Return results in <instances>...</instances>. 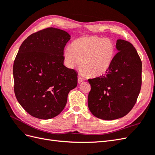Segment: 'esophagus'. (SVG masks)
Segmentation results:
<instances>
[{
    "instance_id": "esophagus-1",
    "label": "esophagus",
    "mask_w": 155,
    "mask_h": 155,
    "mask_svg": "<svg viewBox=\"0 0 155 155\" xmlns=\"http://www.w3.org/2000/svg\"><path fill=\"white\" fill-rule=\"evenodd\" d=\"M85 81V79H84L83 78H82L81 77H78V83H82L83 81Z\"/></svg>"
}]
</instances>
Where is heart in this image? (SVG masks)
Instances as JSON below:
<instances>
[{
    "instance_id": "heart-1",
    "label": "heart",
    "mask_w": 155,
    "mask_h": 155,
    "mask_svg": "<svg viewBox=\"0 0 155 155\" xmlns=\"http://www.w3.org/2000/svg\"><path fill=\"white\" fill-rule=\"evenodd\" d=\"M115 54L116 46L113 41L88 36L75 40L71 47L68 46L64 49L63 58L68 68H78L81 61L82 74L97 77L108 71Z\"/></svg>"
}]
</instances>
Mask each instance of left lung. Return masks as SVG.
<instances>
[{"label": "left lung", "instance_id": "obj_1", "mask_svg": "<svg viewBox=\"0 0 155 155\" xmlns=\"http://www.w3.org/2000/svg\"><path fill=\"white\" fill-rule=\"evenodd\" d=\"M117 53L105 75L88 79V106L96 118L113 120L127 114L137 102L142 86V61L129 42L118 39Z\"/></svg>", "mask_w": 155, "mask_h": 155}]
</instances>
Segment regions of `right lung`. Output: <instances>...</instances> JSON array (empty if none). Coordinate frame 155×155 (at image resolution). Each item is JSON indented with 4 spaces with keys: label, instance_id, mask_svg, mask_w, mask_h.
Masks as SVG:
<instances>
[{
    "label": "right lung",
    "instance_id": "right-lung-1",
    "mask_svg": "<svg viewBox=\"0 0 155 155\" xmlns=\"http://www.w3.org/2000/svg\"><path fill=\"white\" fill-rule=\"evenodd\" d=\"M70 39L67 31L47 28L23 41L13 63L14 92L28 113L48 120L59 114L78 74L64 65L63 51Z\"/></svg>",
    "mask_w": 155,
    "mask_h": 155
}]
</instances>
